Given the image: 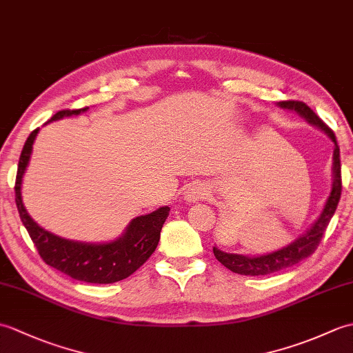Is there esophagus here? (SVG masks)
I'll return each mask as SVG.
<instances>
[{"mask_svg": "<svg viewBox=\"0 0 353 353\" xmlns=\"http://www.w3.org/2000/svg\"><path fill=\"white\" fill-rule=\"evenodd\" d=\"M208 196L206 188L201 183H192L188 190L185 192V200L188 203H194V201H199Z\"/></svg>", "mask_w": 353, "mask_h": 353, "instance_id": "34e87169", "label": "esophagus"}]
</instances>
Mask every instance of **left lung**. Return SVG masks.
Returning <instances> with one entry per match:
<instances>
[{
    "label": "left lung",
    "instance_id": "obj_1",
    "mask_svg": "<svg viewBox=\"0 0 353 353\" xmlns=\"http://www.w3.org/2000/svg\"><path fill=\"white\" fill-rule=\"evenodd\" d=\"M277 106L282 109H290V110L297 112V114L302 118H305L310 124L319 127V129L323 130L327 137L332 139V142H334L332 191H331V194H329L323 211H321L316 223H314L302 236L294 239V241L288 244L287 247H282L281 250H276V252L267 253V254H261V256H244V254L226 253V252H223L220 249H216V247H214L215 258L219 259L224 267L229 268L230 272L238 273V274H245V276L272 274V273L282 272V270H285V268L296 265L301 261L311 256V254L316 252L317 245L321 241V238H323L327 224L334 216V214L336 211V206H339L340 197H341L343 186H341L340 147H339V144H336L334 132L329 129V127L316 115V112H314L310 106H306L303 101H294V100L279 101L277 103Z\"/></svg>",
    "mask_w": 353,
    "mask_h": 353
}]
</instances>
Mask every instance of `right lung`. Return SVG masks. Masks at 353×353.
<instances>
[{
    "label": "right lung",
    "mask_w": 353,
    "mask_h": 353,
    "mask_svg": "<svg viewBox=\"0 0 353 353\" xmlns=\"http://www.w3.org/2000/svg\"><path fill=\"white\" fill-rule=\"evenodd\" d=\"M83 109H66L52 115L50 121L63 117L79 115ZM48 121V123H50ZM39 129L33 130L22 148L18 163L17 183H14V201H17L21 221L30 238L39 252L45 264L59 270L72 279L89 283H114L133 274L144 262L152 256L161 238V230L170 214L168 206L133 219L124 234L110 243H80L65 239L42 229L26 211L21 197L22 176L27 170L30 156L33 152V142Z\"/></svg>",
    "instance_id": "add662e5"
}]
</instances>
